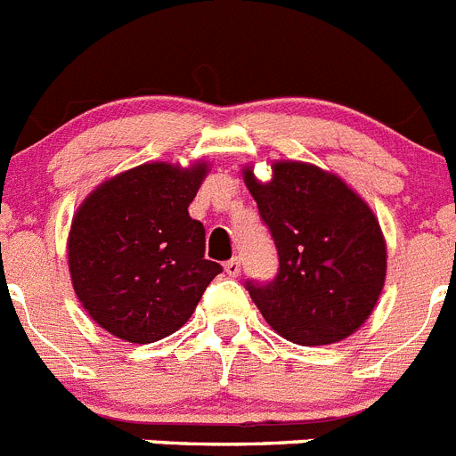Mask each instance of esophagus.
<instances>
[{"label":"esophagus","mask_w":456,"mask_h":456,"mask_svg":"<svg viewBox=\"0 0 456 456\" xmlns=\"http://www.w3.org/2000/svg\"><path fill=\"white\" fill-rule=\"evenodd\" d=\"M224 269H225V273L231 275V278H237V275H240V271H241V260H240V257H232V260L225 262Z\"/></svg>","instance_id":"obj_1"}]
</instances>
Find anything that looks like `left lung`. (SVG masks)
Masks as SVG:
<instances>
[{
  "label": "left lung",
  "instance_id": "left-lung-1",
  "mask_svg": "<svg viewBox=\"0 0 456 456\" xmlns=\"http://www.w3.org/2000/svg\"><path fill=\"white\" fill-rule=\"evenodd\" d=\"M278 253L269 282L246 280L266 323L300 346L346 339L373 312L387 275V248L370 208L346 183L305 162H275L257 183L246 169Z\"/></svg>",
  "mask_w": 456,
  "mask_h": 456
}]
</instances>
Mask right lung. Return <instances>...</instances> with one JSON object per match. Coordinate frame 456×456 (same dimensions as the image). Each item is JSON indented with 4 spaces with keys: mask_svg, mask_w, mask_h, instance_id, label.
I'll use <instances>...</instances> for the list:
<instances>
[{
    "mask_svg": "<svg viewBox=\"0 0 456 456\" xmlns=\"http://www.w3.org/2000/svg\"><path fill=\"white\" fill-rule=\"evenodd\" d=\"M206 176L151 162L92 191L72 221L69 273L87 314L131 344L176 332L221 265L206 260V228L187 208Z\"/></svg>",
    "mask_w": 456,
    "mask_h": 456,
    "instance_id": "obj_1",
    "label": "right lung"
}]
</instances>
